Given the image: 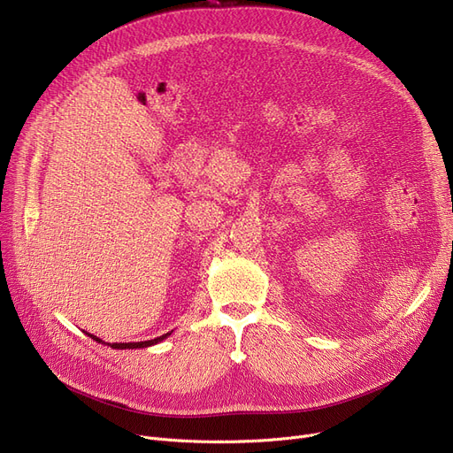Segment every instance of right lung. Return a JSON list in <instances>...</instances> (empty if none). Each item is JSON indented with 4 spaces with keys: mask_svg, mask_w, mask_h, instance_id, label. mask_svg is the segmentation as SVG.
<instances>
[{
    "mask_svg": "<svg viewBox=\"0 0 453 453\" xmlns=\"http://www.w3.org/2000/svg\"><path fill=\"white\" fill-rule=\"evenodd\" d=\"M88 334V332H86ZM173 334V330L171 332H166V334H163V336H159V338H154V340H149V342H135V343H104L101 338H97V336H93V334H88L91 340H95L97 343H104V345H110L111 349H147V347H152V345H156V343H161L163 340H166Z\"/></svg>",
    "mask_w": 453,
    "mask_h": 453,
    "instance_id": "right-lung-1",
    "label": "right lung"
}]
</instances>
